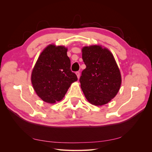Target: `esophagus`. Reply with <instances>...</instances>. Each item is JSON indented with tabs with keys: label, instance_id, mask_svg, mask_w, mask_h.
Masks as SVG:
<instances>
[{
	"label": "esophagus",
	"instance_id": "esophagus-1",
	"mask_svg": "<svg viewBox=\"0 0 152 152\" xmlns=\"http://www.w3.org/2000/svg\"><path fill=\"white\" fill-rule=\"evenodd\" d=\"M75 73H76L77 77H78V79H79V77H80V72H76Z\"/></svg>",
	"mask_w": 152,
	"mask_h": 152
}]
</instances>
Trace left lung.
<instances>
[{
  "instance_id": "left-lung-1",
  "label": "left lung",
  "mask_w": 152,
  "mask_h": 152,
  "mask_svg": "<svg viewBox=\"0 0 152 152\" xmlns=\"http://www.w3.org/2000/svg\"><path fill=\"white\" fill-rule=\"evenodd\" d=\"M82 51L86 68L79 79L81 89L91 104H107L116 96L121 85L120 70L113 56L99 45L84 47Z\"/></svg>"
}]
</instances>
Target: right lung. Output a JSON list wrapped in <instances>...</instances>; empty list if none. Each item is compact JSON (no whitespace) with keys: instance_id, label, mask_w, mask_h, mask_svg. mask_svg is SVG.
<instances>
[{"instance_id":"1","label":"right lung","mask_w":152,"mask_h":152,"mask_svg":"<svg viewBox=\"0 0 152 152\" xmlns=\"http://www.w3.org/2000/svg\"><path fill=\"white\" fill-rule=\"evenodd\" d=\"M64 46L49 45L40 54L31 73L34 89L44 102L61 101L72 82L77 80L71 71L70 59Z\"/></svg>"}]
</instances>
